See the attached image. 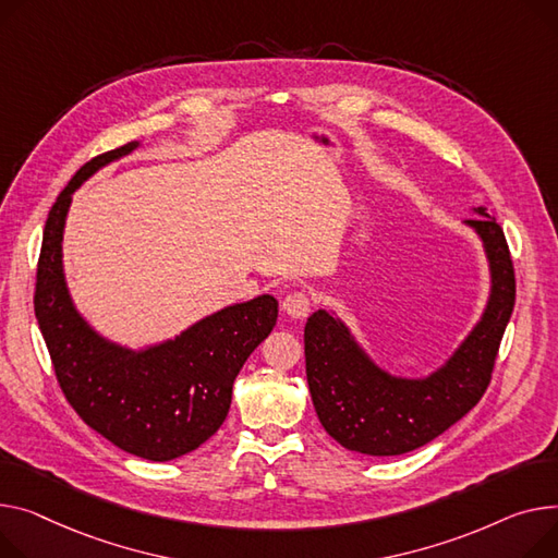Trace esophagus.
I'll list each match as a JSON object with an SVG mask.
<instances>
[{
  "label": "esophagus",
  "mask_w": 558,
  "mask_h": 558,
  "mask_svg": "<svg viewBox=\"0 0 558 558\" xmlns=\"http://www.w3.org/2000/svg\"><path fill=\"white\" fill-rule=\"evenodd\" d=\"M282 310L291 316V318H307L310 310H312V299L307 291H291L287 299L282 301Z\"/></svg>",
  "instance_id": "esophagus-1"
}]
</instances>
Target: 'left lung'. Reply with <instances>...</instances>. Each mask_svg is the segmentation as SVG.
<instances>
[{
    "instance_id": "left-lung-1",
    "label": "left lung",
    "mask_w": 558,
    "mask_h": 558,
    "mask_svg": "<svg viewBox=\"0 0 558 558\" xmlns=\"http://www.w3.org/2000/svg\"><path fill=\"white\" fill-rule=\"evenodd\" d=\"M464 219L489 259L485 314L456 354L426 379L392 377L369 359L350 329L325 310L305 325V365L323 428L341 447L365 456H401L441 435L485 395L515 303V276L505 233L485 208Z\"/></svg>"
}]
</instances>
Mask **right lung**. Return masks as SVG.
Instances as JSON below:
<instances>
[{
    "label": "right lung",
    "mask_w": 558,
    "mask_h": 558,
    "mask_svg": "<svg viewBox=\"0 0 558 558\" xmlns=\"http://www.w3.org/2000/svg\"><path fill=\"white\" fill-rule=\"evenodd\" d=\"M136 141L87 161L49 210L35 276V318L56 379L87 426L119 449L166 462L195 451L225 424L233 381L278 318L265 293L219 310L177 339L134 352L109 343L76 312L62 271V231L71 195L102 166L130 155Z\"/></svg>",
    "instance_id": "1"
}]
</instances>
